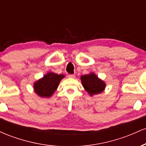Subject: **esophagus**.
<instances>
[{"label": "esophagus", "mask_w": 146, "mask_h": 146, "mask_svg": "<svg viewBox=\"0 0 146 146\" xmlns=\"http://www.w3.org/2000/svg\"><path fill=\"white\" fill-rule=\"evenodd\" d=\"M68 77L69 78H75V75H73V74H69L68 75Z\"/></svg>", "instance_id": "obj_1"}]
</instances>
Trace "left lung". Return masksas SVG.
<instances>
[{
  "label": "left lung",
  "mask_w": 146,
  "mask_h": 146,
  "mask_svg": "<svg viewBox=\"0 0 146 146\" xmlns=\"http://www.w3.org/2000/svg\"><path fill=\"white\" fill-rule=\"evenodd\" d=\"M84 88L90 95L102 93L105 88V84L94 73L84 75L81 77Z\"/></svg>",
  "instance_id": "obj_1"
}]
</instances>
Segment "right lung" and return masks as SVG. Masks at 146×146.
Instances as JSON below:
<instances>
[{
  "label": "right lung",
  "instance_id": "add662e5",
  "mask_svg": "<svg viewBox=\"0 0 146 146\" xmlns=\"http://www.w3.org/2000/svg\"><path fill=\"white\" fill-rule=\"evenodd\" d=\"M63 75L48 73L34 84L35 92L42 98H49L58 88Z\"/></svg>",
  "mask_w": 146,
  "mask_h": 146
}]
</instances>
